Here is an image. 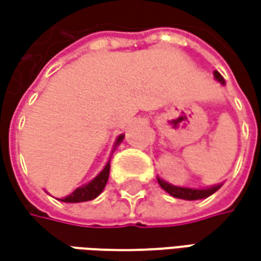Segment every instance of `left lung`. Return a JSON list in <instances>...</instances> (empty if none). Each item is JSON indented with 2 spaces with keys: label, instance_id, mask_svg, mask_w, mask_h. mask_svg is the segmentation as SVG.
Wrapping results in <instances>:
<instances>
[{
  "label": "left lung",
  "instance_id": "left-lung-1",
  "mask_svg": "<svg viewBox=\"0 0 261 261\" xmlns=\"http://www.w3.org/2000/svg\"><path fill=\"white\" fill-rule=\"evenodd\" d=\"M214 74H215V78L221 83V84H225L224 78H222V75H221L218 71H215ZM158 183H160V186L166 190L167 193H170L173 197H177V199H186V200H197V199L207 197V196L214 195L216 190L221 187V185H218L214 186V187H209V189H202V190H199V189H187V187H177V186L168 185V183H166V181L161 180V178H158Z\"/></svg>",
  "mask_w": 261,
  "mask_h": 261
}]
</instances>
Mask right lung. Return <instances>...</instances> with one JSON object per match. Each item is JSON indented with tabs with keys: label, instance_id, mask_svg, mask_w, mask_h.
<instances>
[{
	"label": "right lung",
	"instance_id": "obj_1",
	"mask_svg": "<svg viewBox=\"0 0 261 261\" xmlns=\"http://www.w3.org/2000/svg\"><path fill=\"white\" fill-rule=\"evenodd\" d=\"M123 141V136H119L116 141V146L119 145ZM109 173H110V163H107L105 170L100 174L95 177L91 183L87 186L78 187L75 192H72L69 196H66L62 199V202H68V203H76V202H87V200H93L97 196L100 195L105 189L106 183L109 180Z\"/></svg>",
	"mask_w": 261,
	"mask_h": 261
}]
</instances>
